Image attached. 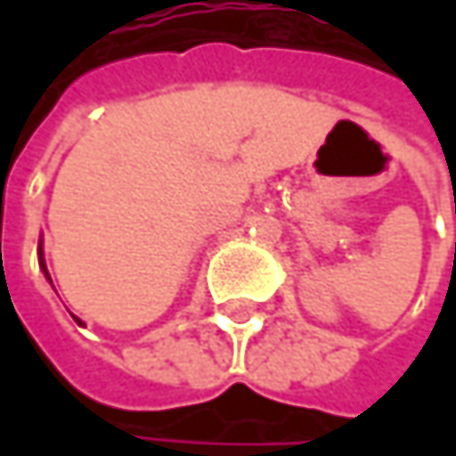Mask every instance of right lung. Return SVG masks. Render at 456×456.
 I'll list each match as a JSON object with an SVG mask.
<instances>
[{
    "instance_id": "1",
    "label": "right lung",
    "mask_w": 456,
    "mask_h": 456,
    "mask_svg": "<svg viewBox=\"0 0 456 456\" xmlns=\"http://www.w3.org/2000/svg\"><path fill=\"white\" fill-rule=\"evenodd\" d=\"M39 266H42L45 277H46V280H49V272H46V264H45V250H42V240H39ZM49 282H52V280H49ZM73 319H76L78 324H84V322H81V319H78V317H73Z\"/></svg>"
}]
</instances>
